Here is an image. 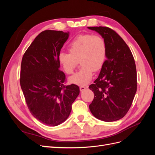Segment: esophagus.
I'll return each mask as SVG.
<instances>
[{
	"mask_svg": "<svg viewBox=\"0 0 155 155\" xmlns=\"http://www.w3.org/2000/svg\"><path fill=\"white\" fill-rule=\"evenodd\" d=\"M86 88H86L85 87H83V86H81V87H79V90H80V91H81V92H82V91H85Z\"/></svg>",
	"mask_w": 155,
	"mask_h": 155,
	"instance_id": "34e87169",
	"label": "esophagus"
}]
</instances>
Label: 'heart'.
I'll return each mask as SVG.
<instances>
[{
  "label": "heart",
  "mask_w": 155,
  "mask_h": 155,
  "mask_svg": "<svg viewBox=\"0 0 155 155\" xmlns=\"http://www.w3.org/2000/svg\"><path fill=\"white\" fill-rule=\"evenodd\" d=\"M68 50L70 53L61 51L59 54V63L65 73L70 74L79 61L82 67L68 80L75 85H85L92 79L94 71H99L105 63L107 55L105 41L99 35L81 34L70 43Z\"/></svg>",
  "instance_id": "b5f03b06"
}]
</instances>
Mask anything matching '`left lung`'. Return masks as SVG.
Listing matches in <instances>:
<instances>
[{"label":"left lung","mask_w":155,"mask_h":155,"mask_svg":"<svg viewBox=\"0 0 155 155\" xmlns=\"http://www.w3.org/2000/svg\"><path fill=\"white\" fill-rule=\"evenodd\" d=\"M105 40L107 55L98 78L89 88L94 98L89 105L93 116L104 121L118 120L127 114L137 89L133 55L123 39L108 27H88Z\"/></svg>","instance_id":"obj_1"}]
</instances>
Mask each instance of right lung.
I'll return each mask as SVG.
<instances>
[{"mask_svg":"<svg viewBox=\"0 0 155 155\" xmlns=\"http://www.w3.org/2000/svg\"><path fill=\"white\" fill-rule=\"evenodd\" d=\"M69 32L45 30L37 35L22 57L20 83L28 107L46 125L63 123L79 94L78 86H64L65 74L59 70L58 55Z\"/></svg>","mask_w":155,"mask_h":155,"instance_id":"right-lung-1","label":"right lung"}]
</instances>
